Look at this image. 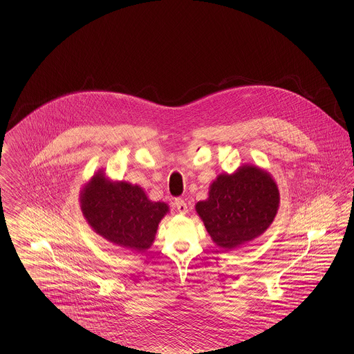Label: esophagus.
Returning <instances> with one entry per match:
<instances>
[{"instance_id":"obj_1","label":"esophagus","mask_w":354,"mask_h":354,"mask_svg":"<svg viewBox=\"0 0 354 354\" xmlns=\"http://www.w3.org/2000/svg\"><path fill=\"white\" fill-rule=\"evenodd\" d=\"M175 207H176V209H178V212L179 214H187L188 212V207H187V203L183 201V199H176L175 201Z\"/></svg>"}]
</instances>
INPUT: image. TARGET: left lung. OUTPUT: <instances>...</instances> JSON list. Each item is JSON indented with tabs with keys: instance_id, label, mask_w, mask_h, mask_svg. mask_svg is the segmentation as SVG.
Listing matches in <instances>:
<instances>
[{
	"instance_id": "1",
	"label": "left lung",
	"mask_w": 354,
	"mask_h": 354,
	"mask_svg": "<svg viewBox=\"0 0 354 354\" xmlns=\"http://www.w3.org/2000/svg\"><path fill=\"white\" fill-rule=\"evenodd\" d=\"M280 204V192L268 171L243 165L234 174H220L209 185L208 198L195 209L212 241L235 250L270 228Z\"/></svg>"
}]
</instances>
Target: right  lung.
Returning <instances> with one entry per match:
<instances>
[{"label":"right lung","mask_w":354,"mask_h":354,"mask_svg":"<svg viewBox=\"0 0 354 354\" xmlns=\"http://www.w3.org/2000/svg\"><path fill=\"white\" fill-rule=\"evenodd\" d=\"M80 203L95 234L136 252L151 247L160 220L169 212L166 203L152 202L142 187L114 182L102 169L84 185Z\"/></svg>","instance_id":"right-lung-1"}]
</instances>
